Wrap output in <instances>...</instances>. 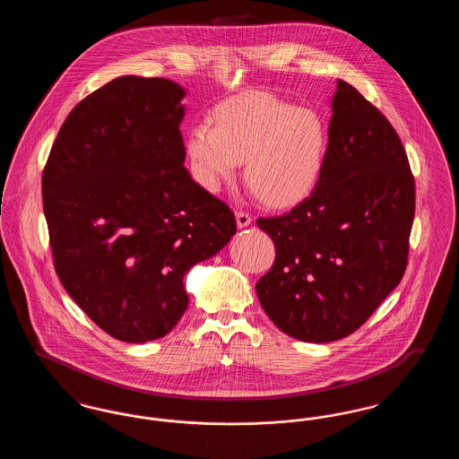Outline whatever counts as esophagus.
I'll list each match as a JSON object with an SVG mask.
<instances>
[{"mask_svg": "<svg viewBox=\"0 0 459 459\" xmlns=\"http://www.w3.org/2000/svg\"><path fill=\"white\" fill-rule=\"evenodd\" d=\"M236 219H238V227H239V229L247 227V225L253 221V217H251L247 212H244V210H239V212L236 213Z\"/></svg>", "mask_w": 459, "mask_h": 459, "instance_id": "obj_1", "label": "esophagus"}]
</instances>
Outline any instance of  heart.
<instances>
[{
    "label": "heart",
    "instance_id": "heart-1",
    "mask_svg": "<svg viewBox=\"0 0 459 459\" xmlns=\"http://www.w3.org/2000/svg\"><path fill=\"white\" fill-rule=\"evenodd\" d=\"M328 153V129L313 109L266 92H246L213 111L187 135V154L199 182L217 191L246 160V182L273 208L301 203L316 187Z\"/></svg>",
    "mask_w": 459,
    "mask_h": 459
}]
</instances>
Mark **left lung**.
Segmentation results:
<instances>
[{
    "label": "left lung",
    "mask_w": 459,
    "mask_h": 459,
    "mask_svg": "<svg viewBox=\"0 0 459 459\" xmlns=\"http://www.w3.org/2000/svg\"><path fill=\"white\" fill-rule=\"evenodd\" d=\"M413 217L415 178L397 132L339 79L316 187L282 217L256 220L275 244L256 282L268 318L305 342L348 337L401 282Z\"/></svg>",
    "instance_id": "obj_1"
}]
</instances>
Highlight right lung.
Wrapping results in <instances>:
<instances>
[{
    "mask_svg": "<svg viewBox=\"0 0 459 459\" xmlns=\"http://www.w3.org/2000/svg\"><path fill=\"white\" fill-rule=\"evenodd\" d=\"M186 91L126 75L86 96L43 170L55 270L111 337L148 342L187 309L184 275L236 234V217L184 167Z\"/></svg>",
    "mask_w": 459,
    "mask_h": 459,
    "instance_id": "obj_1",
    "label": "right lung"
}]
</instances>
